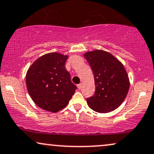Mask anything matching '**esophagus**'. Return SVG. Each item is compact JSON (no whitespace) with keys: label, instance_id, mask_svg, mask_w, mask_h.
Instances as JSON below:
<instances>
[{"label":"esophagus","instance_id":"34e87169","mask_svg":"<svg viewBox=\"0 0 154 154\" xmlns=\"http://www.w3.org/2000/svg\"><path fill=\"white\" fill-rule=\"evenodd\" d=\"M82 83H79V84L77 85V88H78L79 90H80V89L82 88Z\"/></svg>","mask_w":154,"mask_h":154}]
</instances>
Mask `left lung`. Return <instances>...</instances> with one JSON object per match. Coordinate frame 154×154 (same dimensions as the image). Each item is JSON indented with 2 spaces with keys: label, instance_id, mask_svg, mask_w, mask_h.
I'll return each mask as SVG.
<instances>
[{
  "label": "left lung",
  "instance_id": "1",
  "mask_svg": "<svg viewBox=\"0 0 154 154\" xmlns=\"http://www.w3.org/2000/svg\"><path fill=\"white\" fill-rule=\"evenodd\" d=\"M94 75L95 92L87 99L88 106L105 113L117 109L126 97L130 81L126 70L113 55L103 50L85 53Z\"/></svg>",
  "mask_w": 154,
  "mask_h": 154
}]
</instances>
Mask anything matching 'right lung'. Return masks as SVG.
Here are the masks:
<instances>
[{
  "label": "right lung",
  "instance_id": "add662e5",
  "mask_svg": "<svg viewBox=\"0 0 154 154\" xmlns=\"http://www.w3.org/2000/svg\"><path fill=\"white\" fill-rule=\"evenodd\" d=\"M68 55L46 54L37 59L26 76L27 90L37 106L57 112L68 105L77 87L72 82L65 62Z\"/></svg>",
  "mask_w": 154,
  "mask_h": 154
}]
</instances>
